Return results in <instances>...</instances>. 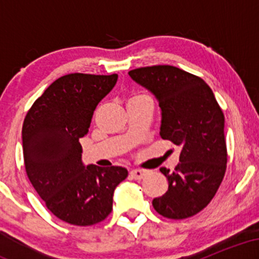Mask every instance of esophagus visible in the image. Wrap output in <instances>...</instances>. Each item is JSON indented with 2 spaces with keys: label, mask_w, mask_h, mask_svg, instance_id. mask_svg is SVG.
Listing matches in <instances>:
<instances>
[{
  "label": "esophagus",
  "mask_w": 259,
  "mask_h": 259,
  "mask_svg": "<svg viewBox=\"0 0 259 259\" xmlns=\"http://www.w3.org/2000/svg\"><path fill=\"white\" fill-rule=\"evenodd\" d=\"M146 174L147 171L144 170V169H133V170L130 171V175H132L133 179L135 180H141Z\"/></svg>",
  "instance_id": "esophagus-1"
}]
</instances>
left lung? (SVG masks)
Returning <instances> with one entry per match:
<instances>
[{
  "mask_svg": "<svg viewBox=\"0 0 259 259\" xmlns=\"http://www.w3.org/2000/svg\"><path fill=\"white\" fill-rule=\"evenodd\" d=\"M129 75L158 100L160 138L181 147L174 170L160 168L169 186L153 208L169 219L190 218L212 201L227 170L221 106L204 80L173 65L138 68Z\"/></svg>",
  "mask_w": 259,
  "mask_h": 259,
  "instance_id": "left-lung-1",
  "label": "left lung"
}]
</instances>
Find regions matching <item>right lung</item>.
<instances>
[{
  "instance_id": "1",
  "label": "right lung",
  "mask_w": 259,
  "mask_h": 259,
  "mask_svg": "<svg viewBox=\"0 0 259 259\" xmlns=\"http://www.w3.org/2000/svg\"><path fill=\"white\" fill-rule=\"evenodd\" d=\"M117 79L118 74L61 76L32 103L23 123L26 175L47 209L69 224L89 227L105 221L114 189L127 177L125 168L114 165L85 168L79 142Z\"/></svg>"
}]
</instances>
